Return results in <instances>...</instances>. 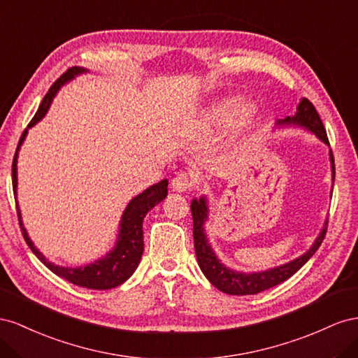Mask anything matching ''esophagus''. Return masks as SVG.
I'll use <instances>...</instances> for the list:
<instances>
[{"label": "esophagus", "instance_id": "1", "mask_svg": "<svg viewBox=\"0 0 358 358\" xmlns=\"http://www.w3.org/2000/svg\"><path fill=\"white\" fill-rule=\"evenodd\" d=\"M171 186L176 192H189L193 186H195V181L186 172H180L176 177L172 178Z\"/></svg>", "mask_w": 358, "mask_h": 358}]
</instances>
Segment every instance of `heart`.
Here are the masks:
<instances>
[{"mask_svg":"<svg viewBox=\"0 0 358 358\" xmlns=\"http://www.w3.org/2000/svg\"><path fill=\"white\" fill-rule=\"evenodd\" d=\"M237 109H238V100L236 99L223 100L217 106H214V109L210 112V121L213 124H217V126L224 124V122H228L234 115H236ZM248 117H249V110L241 109L240 118L246 120Z\"/></svg>","mask_w":358,"mask_h":358,"instance_id":"1","label":"heart"}]
</instances>
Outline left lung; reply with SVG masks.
Wrapping results in <instances>:
<instances>
[{"instance_id": "obj_1", "label": "left lung", "mask_w": 358, "mask_h": 358, "mask_svg": "<svg viewBox=\"0 0 358 358\" xmlns=\"http://www.w3.org/2000/svg\"><path fill=\"white\" fill-rule=\"evenodd\" d=\"M278 124H297L304 129L310 130L312 134L318 136L324 144L330 145L329 138H327V131L322 124V121L316 112L312 101L308 99H301V101L297 106V114L294 117H287L285 120H279ZM330 162H331V180L334 181V157L333 151L330 150ZM192 217H193V241H195V252L199 268L202 270L203 275L216 287L219 291L231 295H252V294H259L265 289L273 288L275 285H279L289 279L292 274L297 273L303 265L308 262L313 253L320 249L321 243L324 241L325 232H327V224L329 220L325 222L322 231L320 236L316 237L312 248L303 253L301 257L294 259L288 264L279 265V267H274L265 271L258 273H240L236 270L228 268L227 265H223L220 259L216 257V253L213 252L206 228L203 224L208 220V206H207V198L202 196L199 199L192 201Z\"/></svg>"}]
</instances>
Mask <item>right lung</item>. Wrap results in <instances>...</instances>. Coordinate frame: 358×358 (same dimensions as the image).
Masks as SVG:
<instances>
[{
  "instance_id": "obj_1",
  "label": "right lung",
  "mask_w": 358,
  "mask_h": 358,
  "mask_svg": "<svg viewBox=\"0 0 358 358\" xmlns=\"http://www.w3.org/2000/svg\"><path fill=\"white\" fill-rule=\"evenodd\" d=\"M85 71L87 70L83 67H71L66 71V73L61 75L52 84V87L49 88L46 96L42 100V103H40L36 112V115L33 117L31 121H29L28 127L24 130L22 136H20L15 157H13V165H12V182H13L15 199H16V189H17V166H16L17 151L20 145H22V142L28 134V129L37 124V122L46 115V112L50 103H52V100L58 93L61 85H64L67 80L73 79L76 75L85 73ZM166 195H168V180H162L157 182V185H152L151 187L139 193L138 196H135L129 202V206L126 207L124 213H122L121 220H120L118 238L114 249H112L109 253H106V257H103L101 259H97L93 264H88V265H84V267H76V268L59 267V265H55L54 262H49L43 255L37 250L31 238L28 237L27 229L24 228L22 217H20L17 199H16V210H17L20 229H22V236L28 244V248L33 250L36 257L42 261L50 271L59 275V278L69 280L70 283L78 285V287L90 288V289H110V288L118 287L121 283H124L138 268L142 252H144V231H142V222H144L145 214L152 207L157 206L160 201L165 199Z\"/></svg>"
}]
</instances>
